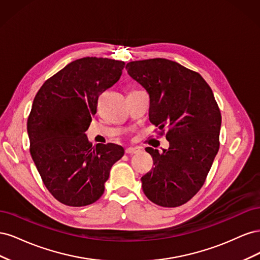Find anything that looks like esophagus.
Instances as JSON below:
<instances>
[{
    "label": "esophagus",
    "mask_w": 260,
    "mask_h": 260,
    "mask_svg": "<svg viewBox=\"0 0 260 260\" xmlns=\"http://www.w3.org/2000/svg\"><path fill=\"white\" fill-rule=\"evenodd\" d=\"M139 152H140V149L137 148V147H128V148H125V154L133 155V154H137Z\"/></svg>",
    "instance_id": "1"
}]
</instances>
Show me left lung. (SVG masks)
Segmentation results:
<instances>
[{
  "label": "left lung",
  "instance_id": "1",
  "mask_svg": "<svg viewBox=\"0 0 260 260\" xmlns=\"http://www.w3.org/2000/svg\"><path fill=\"white\" fill-rule=\"evenodd\" d=\"M129 76L149 95V121L165 135L169 148L146 147L155 167L141 178L146 198L162 207L190 201L205 183L219 151L221 113L208 83L174 60L130 61Z\"/></svg>",
  "mask_w": 260,
  "mask_h": 260
}]
</instances>
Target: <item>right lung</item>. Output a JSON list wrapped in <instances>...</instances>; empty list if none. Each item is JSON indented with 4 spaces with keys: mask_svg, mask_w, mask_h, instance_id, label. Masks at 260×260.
Here are the masks:
<instances>
[{
    "mask_svg": "<svg viewBox=\"0 0 260 260\" xmlns=\"http://www.w3.org/2000/svg\"><path fill=\"white\" fill-rule=\"evenodd\" d=\"M124 61L83 57L46 80L36 94L27 121L30 154L49 192L61 204L81 207L104 193L120 145L92 146L85 131L101 93L121 76Z\"/></svg>",
    "mask_w": 260,
    "mask_h": 260,
    "instance_id": "obj_1",
    "label": "right lung"
}]
</instances>
